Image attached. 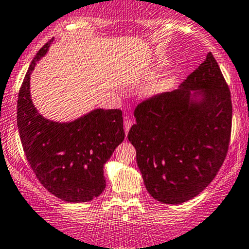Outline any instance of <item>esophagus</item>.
I'll use <instances>...</instances> for the list:
<instances>
[{"instance_id": "1", "label": "esophagus", "mask_w": 249, "mask_h": 249, "mask_svg": "<svg viewBox=\"0 0 249 249\" xmlns=\"http://www.w3.org/2000/svg\"><path fill=\"white\" fill-rule=\"evenodd\" d=\"M124 132H125V134H127L128 130H129L130 127H132V121H130V120L128 119V117H125L124 122Z\"/></svg>"}]
</instances>
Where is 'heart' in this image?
<instances>
[{"mask_svg": "<svg viewBox=\"0 0 249 249\" xmlns=\"http://www.w3.org/2000/svg\"><path fill=\"white\" fill-rule=\"evenodd\" d=\"M167 84L166 83H159V84H156L153 85V87L151 88V89L148 90L149 93H158V92H161L164 91L165 89H166Z\"/></svg>", "mask_w": 249, "mask_h": 249, "instance_id": "heart-1", "label": "heart"}]
</instances>
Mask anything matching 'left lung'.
<instances>
[{
	"label": "left lung",
	"mask_w": 249,
	"mask_h": 249,
	"mask_svg": "<svg viewBox=\"0 0 249 249\" xmlns=\"http://www.w3.org/2000/svg\"><path fill=\"white\" fill-rule=\"evenodd\" d=\"M231 115V91L211 53L179 89L138 104L128 140L154 199L180 204L209 185L228 153Z\"/></svg>",
	"instance_id": "left-lung-1"
}]
</instances>
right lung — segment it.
Listing matches in <instances>:
<instances>
[{"instance_id": "right-lung-1", "label": "right lung", "mask_w": 249, "mask_h": 249, "mask_svg": "<svg viewBox=\"0 0 249 249\" xmlns=\"http://www.w3.org/2000/svg\"><path fill=\"white\" fill-rule=\"evenodd\" d=\"M52 41L36 53L18 91V134L34 175L47 191L66 202H89L106 189L103 166L124 141V117L120 109H96L73 122L59 124L38 113L29 79Z\"/></svg>"}]
</instances>
